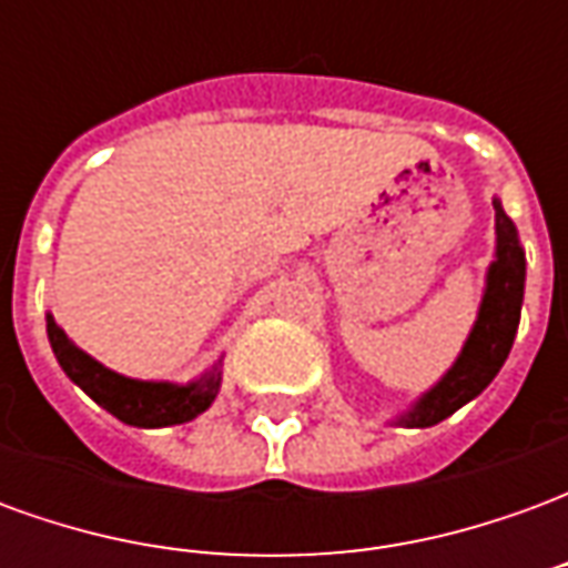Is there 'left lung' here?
Here are the masks:
<instances>
[{
    "label": "left lung",
    "instance_id": "left-lung-1",
    "mask_svg": "<svg viewBox=\"0 0 568 568\" xmlns=\"http://www.w3.org/2000/svg\"><path fill=\"white\" fill-rule=\"evenodd\" d=\"M496 210V258L487 267V285L477 307V320L447 374L428 393H423L398 414L393 423L407 428L438 426L440 419L453 417L463 405L487 389L511 353L514 334L520 325L526 285V255L517 227L501 210V200H493Z\"/></svg>",
    "mask_w": 568,
    "mask_h": 568
}]
</instances>
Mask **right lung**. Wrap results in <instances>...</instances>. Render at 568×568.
I'll list each match as a JSON object with an SVG mask.
<instances>
[{
  "mask_svg": "<svg viewBox=\"0 0 568 568\" xmlns=\"http://www.w3.org/2000/svg\"><path fill=\"white\" fill-rule=\"evenodd\" d=\"M48 341H51V349H54L60 368L67 371L69 381L128 426L163 428L187 423V419L200 417L222 389L219 365H212V371H206L200 381L191 383L124 377V374L100 365L97 358H91L84 349L72 344L51 313H48Z\"/></svg>",
  "mask_w": 568,
  "mask_h": 568,
  "instance_id": "1",
  "label": "right lung"
}]
</instances>
